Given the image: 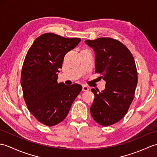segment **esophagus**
I'll return each mask as SVG.
<instances>
[{"mask_svg": "<svg viewBox=\"0 0 157 157\" xmlns=\"http://www.w3.org/2000/svg\"><path fill=\"white\" fill-rule=\"evenodd\" d=\"M89 90V87H87V86L85 85H83L82 86V91L83 92H87V91Z\"/></svg>", "mask_w": 157, "mask_h": 157, "instance_id": "esophagus-1", "label": "esophagus"}]
</instances>
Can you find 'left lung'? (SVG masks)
I'll list each match as a JSON object with an SVG mask.
<instances>
[{"label": "left lung", "instance_id": "8db88e82", "mask_svg": "<svg viewBox=\"0 0 157 157\" xmlns=\"http://www.w3.org/2000/svg\"><path fill=\"white\" fill-rule=\"evenodd\" d=\"M85 42L95 52V72L105 81V90L99 94L92 89L95 98L91 115L99 124L110 126L124 118L133 101L138 82L135 61L129 49L116 39L101 37Z\"/></svg>", "mask_w": 157, "mask_h": 157}]
</instances>
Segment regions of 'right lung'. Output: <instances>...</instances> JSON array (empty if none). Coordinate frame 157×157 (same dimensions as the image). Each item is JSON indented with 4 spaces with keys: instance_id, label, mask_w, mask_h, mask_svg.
<instances>
[{
    "instance_id": "obj_1",
    "label": "right lung",
    "mask_w": 157,
    "mask_h": 157,
    "mask_svg": "<svg viewBox=\"0 0 157 157\" xmlns=\"http://www.w3.org/2000/svg\"><path fill=\"white\" fill-rule=\"evenodd\" d=\"M80 41L44 33L35 40L25 56L21 75L24 100L32 115L43 124L53 126L63 121L82 91L78 84L57 83L65 54Z\"/></svg>"
}]
</instances>
